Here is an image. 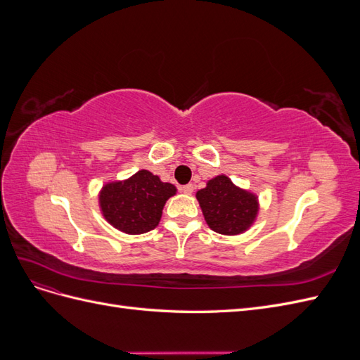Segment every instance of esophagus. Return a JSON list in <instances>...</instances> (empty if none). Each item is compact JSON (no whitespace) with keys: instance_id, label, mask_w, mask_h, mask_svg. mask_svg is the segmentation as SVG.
Listing matches in <instances>:
<instances>
[{"instance_id":"esophagus-1","label":"esophagus","mask_w":360,"mask_h":360,"mask_svg":"<svg viewBox=\"0 0 360 360\" xmlns=\"http://www.w3.org/2000/svg\"><path fill=\"white\" fill-rule=\"evenodd\" d=\"M180 191H181L183 193L191 195V193L193 192V184H184V186H181V188H180Z\"/></svg>"}]
</instances>
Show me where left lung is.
<instances>
[{
    "label": "left lung",
    "instance_id": "8db88e82",
    "mask_svg": "<svg viewBox=\"0 0 360 360\" xmlns=\"http://www.w3.org/2000/svg\"><path fill=\"white\" fill-rule=\"evenodd\" d=\"M197 200L207 225L224 236L249 230L259 209L255 193L236 186L224 174L207 181V186L197 192Z\"/></svg>",
    "mask_w": 360,
    "mask_h": 360
}]
</instances>
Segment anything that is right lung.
<instances>
[{
	"instance_id": "1",
	"label": "right lung",
	"mask_w": 360,
	"mask_h": 360,
	"mask_svg": "<svg viewBox=\"0 0 360 360\" xmlns=\"http://www.w3.org/2000/svg\"><path fill=\"white\" fill-rule=\"evenodd\" d=\"M171 183H163L147 169L122 181L106 183L99 195L105 219L126 234H144L158 226L163 205L176 195Z\"/></svg>"
}]
</instances>
